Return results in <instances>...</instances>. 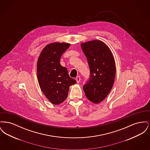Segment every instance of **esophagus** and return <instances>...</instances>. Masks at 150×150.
<instances>
[{"mask_svg":"<svg viewBox=\"0 0 150 150\" xmlns=\"http://www.w3.org/2000/svg\"><path fill=\"white\" fill-rule=\"evenodd\" d=\"M76 81H77V83H79L80 81V80H81L80 77V76H78V77L76 78Z\"/></svg>","mask_w":150,"mask_h":150,"instance_id":"obj_1","label":"esophagus"}]
</instances>
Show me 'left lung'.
Here are the masks:
<instances>
[{
	"label": "left lung",
	"mask_w": 150,
	"mask_h": 150,
	"mask_svg": "<svg viewBox=\"0 0 150 150\" xmlns=\"http://www.w3.org/2000/svg\"><path fill=\"white\" fill-rule=\"evenodd\" d=\"M90 70V78L83 86L86 98L94 103L102 102L114 85L116 66L107 45L94 40L81 44Z\"/></svg>",
	"instance_id": "8db88e82"
}]
</instances>
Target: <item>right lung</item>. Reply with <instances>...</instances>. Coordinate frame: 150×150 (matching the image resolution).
Masks as SVG:
<instances>
[{
	"label": "right lung",
	"mask_w": 150,
	"mask_h": 150,
	"mask_svg": "<svg viewBox=\"0 0 150 150\" xmlns=\"http://www.w3.org/2000/svg\"><path fill=\"white\" fill-rule=\"evenodd\" d=\"M70 44L50 43L44 49L37 62L39 84L45 96L54 105H59L66 99L70 86L76 83L69 76L67 70L60 64V58Z\"/></svg>",
	"instance_id": "right-lung-1"
}]
</instances>
